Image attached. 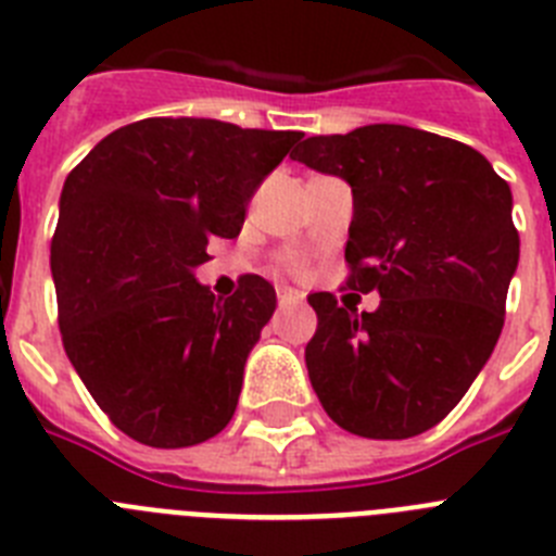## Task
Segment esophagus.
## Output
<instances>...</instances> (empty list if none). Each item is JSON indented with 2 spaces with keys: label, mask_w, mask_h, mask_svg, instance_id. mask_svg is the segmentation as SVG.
<instances>
[{
  "label": "esophagus",
  "mask_w": 556,
  "mask_h": 556,
  "mask_svg": "<svg viewBox=\"0 0 556 556\" xmlns=\"http://www.w3.org/2000/svg\"><path fill=\"white\" fill-rule=\"evenodd\" d=\"M278 303L281 306H298V303H303V292L292 287H278Z\"/></svg>",
  "instance_id": "obj_1"
}]
</instances>
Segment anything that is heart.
Returning a JSON list of instances; mask_svg holds the SVG:
<instances>
[{
  "label": "heart",
  "mask_w": 556,
  "mask_h": 556,
  "mask_svg": "<svg viewBox=\"0 0 556 556\" xmlns=\"http://www.w3.org/2000/svg\"><path fill=\"white\" fill-rule=\"evenodd\" d=\"M287 267L289 269H301V262H298V258H287Z\"/></svg>",
  "instance_id": "1"
}]
</instances>
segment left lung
<instances>
[{
    "label": "left lung",
    "instance_id": "1",
    "mask_svg": "<svg viewBox=\"0 0 556 556\" xmlns=\"http://www.w3.org/2000/svg\"><path fill=\"white\" fill-rule=\"evenodd\" d=\"M292 159L351 184L348 287L381 294L362 314L308 294L314 392L351 434H424L459 404L504 328L520 255L513 191L473 147L406 125L312 136Z\"/></svg>",
    "mask_w": 556,
    "mask_h": 556
}]
</instances>
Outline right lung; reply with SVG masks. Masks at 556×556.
I'll return each mask as SVG.
<instances>
[{"label":"right lung","mask_w":556,"mask_h":556,"mask_svg":"<svg viewBox=\"0 0 556 556\" xmlns=\"http://www.w3.org/2000/svg\"><path fill=\"white\" fill-rule=\"evenodd\" d=\"M301 136L155 116L113 130L68 172L52 236L58 326L97 406L136 443L186 448L230 424L275 289L242 275L217 301L194 267L208 239L239 236Z\"/></svg>","instance_id":"add662e5"}]
</instances>
